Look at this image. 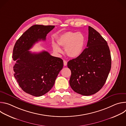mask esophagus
I'll list each match as a JSON object with an SVG mask.
<instances>
[{
    "mask_svg": "<svg viewBox=\"0 0 126 126\" xmlns=\"http://www.w3.org/2000/svg\"><path fill=\"white\" fill-rule=\"evenodd\" d=\"M63 62H64V65L65 66L67 65V62L66 61L64 60V61H63Z\"/></svg>",
    "mask_w": 126,
    "mask_h": 126,
    "instance_id": "1",
    "label": "esophagus"
}]
</instances>
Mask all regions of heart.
Segmentation results:
<instances>
[{
	"mask_svg": "<svg viewBox=\"0 0 126 126\" xmlns=\"http://www.w3.org/2000/svg\"><path fill=\"white\" fill-rule=\"evenodd\" d=\"M58 44L65 47V52L71 58L78 57L82 53L85 44V38L80 32L68 31L61 35L57 39ZM53 50L56 53H61V49L55 43H53Z\"/></svg>",
	"mask_w": 126,
	"mask_h": 126,
	"instance_id": "obj_1",
	"label": "heart"
}]
</instances>
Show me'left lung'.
Listing matches in <instances>:
<instances>
[{
    "instance_id": "8db88e82",
    "label": "left lung",
    "mask_w": 126,
    "mask_h": 126,
    "mask_svg": "<svg viewBox=\"0 0 126 126\" xmlns=\"http://www.w3.org/2000/svg\"><path fill=\"white\" fill-rule=\"evenodd\" d=\"M87 47L78 57L68 61L71 70L70 85L75 92L90 96L98 92L105 84L111 68V57L107 41L89 26Z\"/></svg>"
}]
</instances>
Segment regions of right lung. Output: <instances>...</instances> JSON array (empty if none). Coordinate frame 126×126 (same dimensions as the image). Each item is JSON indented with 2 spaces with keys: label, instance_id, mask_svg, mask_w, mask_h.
<instances>
[{
  "label": "right lung",
  "instance_id": "1",
  "mask_svg": "<svg viewBox=\"0 0 126 126\" xmlns=\"http://www.w3.org/2000/svg\"><path fill=\"white\" fill-rule=\"evenodd\" d=\"M54 27L33 25L14 46V77L23 91L34 96H41L49 92L63 67L62 59L51 56L47 51L36 53L28 51L38 41H45L47 34Z\"/></svg>",
  "mask_w": 126,
  "mask_h": 126
}]
</instances>
